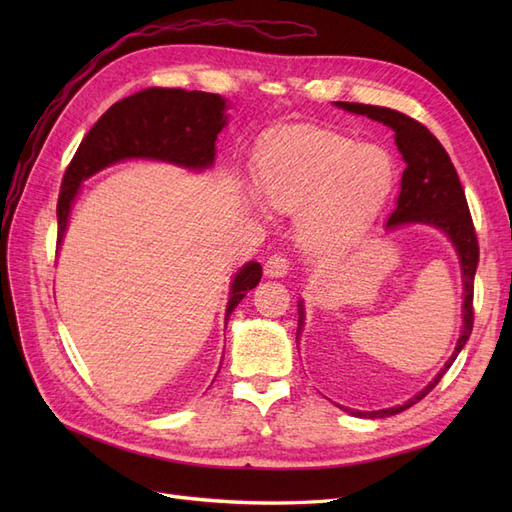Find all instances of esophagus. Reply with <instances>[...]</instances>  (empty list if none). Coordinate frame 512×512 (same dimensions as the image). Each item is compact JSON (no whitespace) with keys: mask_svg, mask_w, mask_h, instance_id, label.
Returning a JSON list of instances; mask_svg holds the SVG:
<instances>
[{"mask_svg":"<svg viewBox=\"0 0 512 512\" xmlns=\"http://www.w3.org/2000/svg\"><path fill=\"white\" fill-rule=\"evenodd\" d=\"M290 271V262L286 256L275 254L265 262V275L267 277H284Z\"/></svg>","mask_w":512,"mask_h":512,"instance_id":"1","label":"esophagus"}]
</instances>
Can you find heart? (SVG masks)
<instances>
[{
    "mask_svg": "<svg viewBox=\"0 0 512 512\" xmlns=\"http://www.w3.org/2000/svg\"><path fill=\"white\" fill-rule=\"evenodd\" d=\"M391 153L320 128H286L256 149L260 198L280 213H301L299 235L316 252L359 241L395 185Z\"/></svg>",
    "mask_w": 512,
    "mask_h": 512,
    "instance_id": "b5f03b06",
    "label": "heart"
}]
</instances>
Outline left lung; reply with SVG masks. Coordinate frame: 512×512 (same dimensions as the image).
I'll return each mask as SVG.
<instances>
[{"mask_svg":"<svg viewBox=\"0 0 512 512\" xmlns=\"http://www.w3.org/2000/svg\"><path fill=\"white\" fill-rule=\"evenodd\" d=\"M335 106L344 108L354 115H365L374 121L384 123L393 128L395 143L406 160V170L401 175V192L397 198L395 211L391 213L386 230L399 228L404 224H427L446 232L448 239L453 241L455 250L461 262V277H463V327L455 352L446 365L440 369V374L433 378L421 393H416L408 399L404 406L376 410V412H361V410H346L354 416L363 418H384L404 412L406 408L418 404L433 386H436L442 376L457 359L461 348L466 346L468 337L474 327V275L478 267V239L472 224V215L468 209L466 192L461 188L457 170L448 158L446 149L433 136L423 123L416 119L393 111L386 106H371L359 102H335ZM303 327V303H299V331Z\"/></svg>","mask_w":512,"mask_h":512,"instance_id":"1","label":"left lung"}]
</instances>
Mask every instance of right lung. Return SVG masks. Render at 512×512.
Listing matches in <instances>:
<instances>
[{
	"mask_svg": "<svg viewBox=\"0 0 512 512\" xmlns=\"http://www.w3.org/2000/svg\"><path fill=\"white\" fill-rule=\"evenodd\" d=\"M226 100L207 91L149 87L115 102L96 121L66 168L57 200V247L64 239L79 185L98 170L128 158H147L203 170L215 160V141L226 126ZM262 267L247 262L230 286L226 320L258 286Z\"/></svg>",
	"mask_w": 512,
	"mask_h": 512,
	"instance_id": "add662e5",
	"label": "right lung"
}]
</instances>
